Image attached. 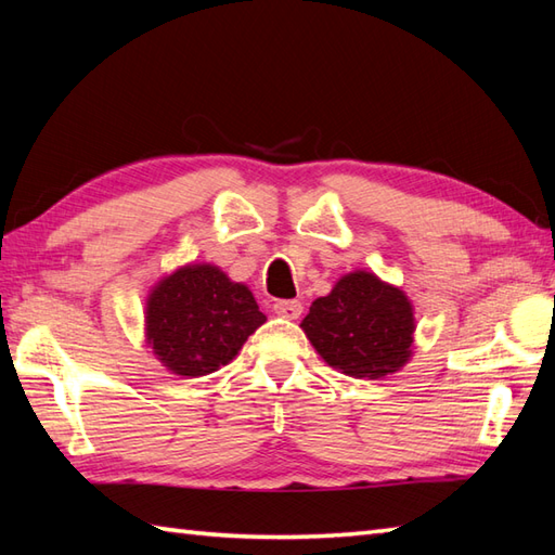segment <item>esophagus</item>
I'll return each mask as SVG.
<instances>
[{"label":"esophagus","instance_id":"esophagus-1","mask_svg":"<svg viewBox=\"0 0 555 555\" xmlns=\"http://www.w3.org/2000/svg\"><path fill=\"white\" fill-rule=\"evenodd\" d=\"M274 312L284 320H298L302 314V302L298 300H276L274 302Z\"/></svg>","mask_w":555,"mask_h":555}]
</instances>
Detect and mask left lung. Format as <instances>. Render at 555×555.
Here are the masks:
<instances>
[{"instance_id": "8db88e82", "label": "left lung", "mask_w": 555, "mask_h": 555, "mask_svg": "<svg viewBox=\"0 0 555 555\" xmlns=\"http://www.w3.org/2000/svg\"><path fill=\"white\" fill-rule=\"evenodd\" d=\"M300 326L328 367L382 379L410 360L415 312L400 288L372 271H350L312 302Z\"/></svg>"}]
</instances>
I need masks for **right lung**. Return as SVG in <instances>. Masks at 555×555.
I'll return each mask as SVG.
<instances>
[{
    "mask_svg": "<svg viewBox=\"0 0 555 555\" xmlns=\"http://www.w3.org/2000/svg\"><path fill=\"white\" fill-rule=\"evenodd\" d=\"M264 322L250 288L215 264H185L147 296L145 338L169 372L205 376L238 356Z\"/></svg>",
    "mask_w": 555,
    "mask_h": 555,
    "instance_id": "1",
    "label": "right lung"
}]
</instances>
